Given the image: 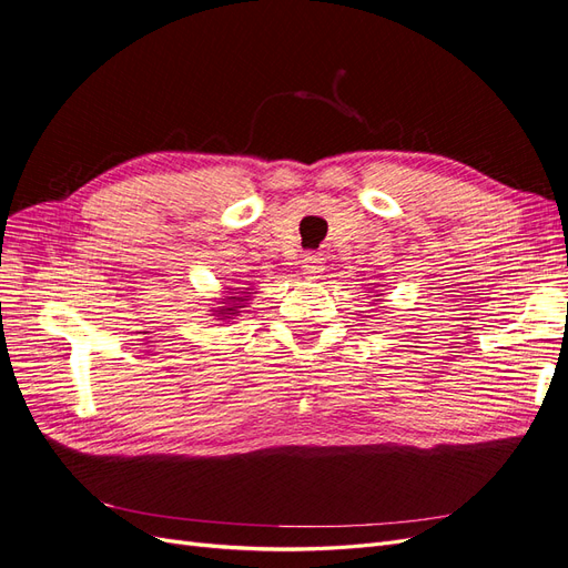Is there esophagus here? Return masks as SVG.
<instances>
[{"instance_id":"1","label":"esophagus","mask_w":568,"mask_h":568,"mask_svg":"<svg viewBox=\"0 0 568 568\" xmlns=\"http://www.w3.org/2000/svg\"><path fill=\"white\" fill-rule=\"evenodd\" d=\"M322 270H324V265H322V257H320V255L307 253V255L303 257V274H305V277L317 280L320 274H322Z\"/></svg>"}]
</instances>
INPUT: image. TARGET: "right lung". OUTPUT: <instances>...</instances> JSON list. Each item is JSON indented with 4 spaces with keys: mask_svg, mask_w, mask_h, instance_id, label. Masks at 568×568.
<instances>
[{
    "mask_svg": "<svg viewBox=\"0 0 568 568\" xmlns=\"http://www.w3.org/2000/svg\"><path fill=\"white\" fill-rule=\"evenodd\" d=\"M244 294H246V291H244ZM244 301H248V296H227V298H222V303H225V305H220L217 311H213V313H217V317H222V320L232 317V315H236L239 307H244L242 305Z\"/></svg>",
    "mask_w": 568,
    "mask_h": 568,
    "instance_id": "add662e5",
    "label": "right lung"
}]
</instances>
